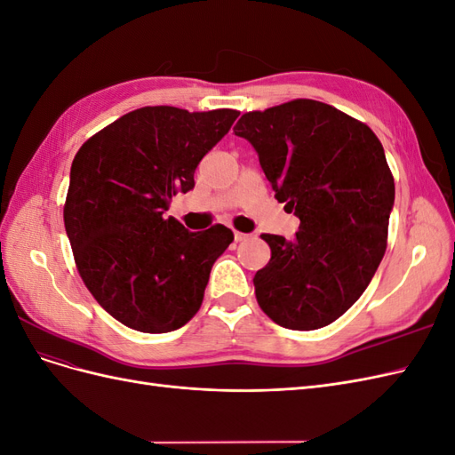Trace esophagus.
<instances>
[{
    "label": "esophagus",
    "instance_id": "34e87169",
    "mask_svg": "<svg viewBox=\"0 0 455 455\" xmlns=\"http://www.w3.org/2000/svg\"><path fill=\"white\" fill-rule=\"evenodd\" d=\"M233 237H235L237 243H241V241H244V239H249V235H246V233H243V231H233Z\"/></svg>",
    "mask_w": 455,
    "mask_h": 455
}]
</instances>
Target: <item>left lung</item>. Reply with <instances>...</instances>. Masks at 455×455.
Segmentation results:
<instances>
[{
  "mask_svg": "<svg viewBox=\"0 0 455 455\" xmlns=\"http://www.w3.org/2000/svg\"><path fill=\"white\" fill-rule=\"evenodd\" d=\"M233 131L254 146L275 199L299 218L292 241L261 233L271 259L254 275L258 306L291 330L334 323L387 249L395 180L381 142L363 121L309 99L243 114Z\"/></svg>",
  "mask_w": 455,
  "mask_h": 455,
  "instance_id": "left-lung-1",
  "label": "left lung"
}]
</instances>
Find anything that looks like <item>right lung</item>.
<instances>
[{
    "label": "right lung",
    "instance_id": "right-lung-1",
    "mask_svg": "<svg viewBox=\"0 0 455 455\" xmlns=\"http://www.w3.org/2000/svg\"><path fill=\"white\" fill-rule=\"evenodd\" d=\"M237 109L188 112L146 106L79 148L64 203L77 271L99 304L125 326L164 334L194 319L233 231H188L164 216L194 189L199 161L224 139Z\"/></svg>",
    "mask_w": 455,
    "mask_h": 455
}]
</instances>
